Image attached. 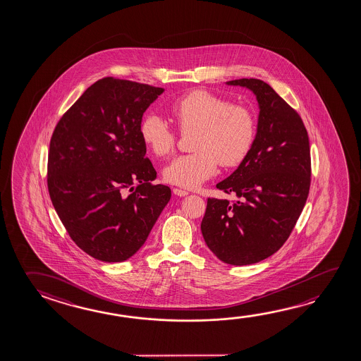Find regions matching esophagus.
I'll return each mask as SVG.
<instances>
[{"label":"esophagus","instance_id":"obj_1","mask_svg":"<svg viewBox=\"0 0 361 361\" xmlns=\"http://www.w3.org/2000/svg\"><path fill=\"white\" fill-rule=\"evenodd\" d=\"M173 194L178 196H186L188 194H189V192H188L186 190H181L178 189V188H175V189H173Z\"/></svg>","mask_w":361,"mask_h":361}]
</instances>
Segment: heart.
Here are the masks:
<instances>
[{"mask_svg":"<svg viewBox=\"0 0 361 361\" xmlns=\"http://www.w3.org/2000/svg\"><path fill=\"white\" fill-rule=\"evenodd\" d=\"M178 130L194 132L192 154L178 156L164 170L167 183L195 189L213 178L219 162L235 167L248 157L257 136V118L249 106L233 104L231 99L205 89H195L170 106ZM140 135L148 149L157 157L171 154L178 133L159 114H147L140 126Z\"/></svg>","mask_w":361,"mask_h":361,"instance_id":"b5f03b06","label":"heart"}]
</instances>
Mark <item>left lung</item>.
<instances>
[{
  "label": "left lung",
  "instance_id": "8db88e82",
  "mask_svg": "<svg viewBox=\"0 0 361 361\" xmlns=\"http://www.w3.org/2000/svg\"><path fill=\"white\" fill-rule=\"evenodd\" d=\"M228 84L257 95L258 128L248 157L216 185L238 200L209 197L201 233L221 262L247 266L274 255L290 237L310 192L311 154L300 114L269 84L255 78Z\"/></svg>",
  "mask_w": 361,
  "mask_h": 361
}]
</instances>
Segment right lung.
<instances>
[{
	"label": "right lung",
	"mask_w": 361,
	"mask_h": 361,
	"mask_svg": "<svg viewBox=\"0 0 361 361\" xmlns=\"http://www.w3.org/2000/svg\"><path fill=\"white\" fill-rule=\"evenodd\" d=\"M162 92L102 78L55 126L49 195L73 242L95 259L130 258L171 197L169 186L152 183L156 170L140 135L143 113Z\"/></svg>",
	"instance_id": "add662e5"
}]
</instances>
